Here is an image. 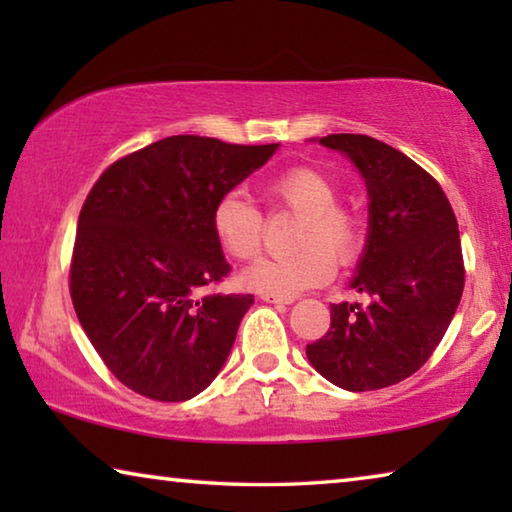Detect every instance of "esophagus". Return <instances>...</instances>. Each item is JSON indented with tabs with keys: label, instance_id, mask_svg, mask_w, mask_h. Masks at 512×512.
Instances as JSON below:
<instances>
[{
	"label": "esophagus",
	"instance_id": "obj_1",
	"mask_svg": "<svg viewBox=\"0 0 512 512\" xmlns=\"http://www.w3.org/2000/svg\"><path fill=\"white\" fill-rule=\"evenodd\" d=\"M259 298L264 302H273V305H289V302H293V298H282L275 296V293H259Z\"/></svg>",
	"mask_w": 512,
	"mask_h": 512
}]
</instances>
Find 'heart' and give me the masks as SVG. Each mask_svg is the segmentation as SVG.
<instances>
[{
    "instance_id": "b5f03b06",
    "label": "heart",
    "mask_w": 512,
    "mask_h": 512,
    "mask_svg": "<svg viewBox=\"0 0 512 512\" xmlns=\"http://www.w3.org/2000/svg\"><path fill=\"white\" fill-rule=\"evenodd\" d=\"M273 210L300 214L293 246L284 257L259 259L246 271L248 287L291 298L318 287L334 273V264L350 266L366 246V221L359 210L339 203V187L314 167H291L264 185ZM214 237L235 259H253L262 250L264 214L237 192L223 194L212 207Z\"/></svg>"
}]
</instances>
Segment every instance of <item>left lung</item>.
Masks as SVG:
<instances>
[{
	"mask_svg": "<svg viewBox=\"0 0 512 512\" xmlns=\"http://www.w3.org/2000/svg\"><path fill=\"white\" fill-rule=\"evenodd\" d=\"M320 144L350 155L366 178L370 232L352 289L370 302L332 305L329 332L307 357L345 391H377L418 372L443 341L463 296L461 235L443 187L402 151L352 133Z\"/></svg>",
	"mask_w": 512,
	"mask_h": 512,
	"instance_id": "left-lung-1",
	"label": "left lung"
}]
</instances>
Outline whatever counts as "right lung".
Wrapping results in <instances>:
<instances>
[{
    "label": "right lung",
    "instance_id": "right-lung-1",
    "mask_svg": "<svg viewBox=\"0 0 512 512\" xmlns=\"http://www.w3.org/2000/svg\"><path fill=\"white\" fill-rule=\"evenodd\" d=\"M277 144L173 135L101 173L81 207L69 293L83 332L121 384L185 402L228 359L250 293H214L228 277L212 207Z\"/></svg>",
    "mask_w": 512,
    "mask_h": 512
}]
</instances>
